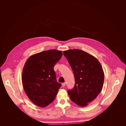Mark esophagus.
Segmentation results:
<instances>
[{"instance_id": "34e87169", "label": "esophagus", "mask_w": 126, "mask_h": 126, "mask_svg": "<svg viewBox=\"0 0 126 126\" xmlns=\"http://www.w3.org/2000/svg\"><path fill=\"white\" fill-rule=\"evenodd\" d=\"M65 86H66V83L65 82H63V83H62V86L63 87H64Z\"/></svg>"}]
</instances>
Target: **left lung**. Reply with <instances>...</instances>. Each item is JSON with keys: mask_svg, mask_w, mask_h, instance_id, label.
<instances>
[{"mask_svg": "<svg viewBox=\"0 0 126 126\" xmlns=\"http://www.w3.org/2000/svg\"><path fill=\"white\" fill-rule=\"evenodd\" d=\"M75 76V85L68 94L76 104L85 107L101 92L104 81V72L98 60L80 49L64 51Z\"/></svg>", "mask_w": 126, "mask_h": 126, "instance_id": "left-lung-1", "label": "left lung"}]
</instances>
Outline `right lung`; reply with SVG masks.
Segmentation results:
<instances>
[{
    "mask_svg": "<svg viewBox=\"0 0 126 126\" xmlns=\"http://www.w3.org/2000/svg\"><path fill=\"white\" fill-rule=\"evenodd\" d=\"M62 51L51 49L34 54L25 63L22 83L27 96L34 104L45 107L55 100L60 88L54 69L62 58Z\"/></svg>",
    "mask_w": 126,
    "mask_h": 126,
    "instance_id": "add662e5",
    "label": "right lung"
}]
</instances>
